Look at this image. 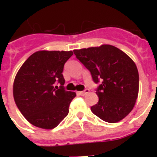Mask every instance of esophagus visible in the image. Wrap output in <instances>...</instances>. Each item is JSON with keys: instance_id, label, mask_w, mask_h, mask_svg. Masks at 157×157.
I'll return each mask as SVG.
<instances>
[{"instance_id": "34e87169", "label": "esophagus", "mask_w": 157, "mask_h": 157, "mask_svg": "<svg viewBox=\"0 0 157 157\" xmlns=\"http://www.w3.org/2000/svg\"><path fill=\"white\" fill-rule=\"evenodd\" d=\"M90 92V90H89L88 89H86L85 90H83V91H80V92H78V94H80L81 96H85L86 94H87L88 93Z\"/></svg>"}]
</instances>
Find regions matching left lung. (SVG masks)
Returning a JSON list of instances; mask_svg holds the SVG:
<instances>
[{
    "mask_svg": "<svg viewBox=\"0 0 157 157\" xmlns=\"http://www.w3.org/2000/svg\"><path fill=\"white\" fill-rule=\"evenodd\" d=\"M90 71L96 89L98 104L91 107L94 115L108 123H116L131 112L138 98L139 75L135 63L115 46L103 45L74 50Z\"/></svg>",
    "mask_w": 157,
    "mask_h": 157,
    "instance_id": "1",
    "label": "left lung"
}]
</instances>
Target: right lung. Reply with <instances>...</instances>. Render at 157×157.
<instances>
[{
	"mask_svg": "<svg viewBox=\"0 0 157 157\" xmlns=\"http://www.w3.org/2000/svg\"><path fill=\"white\" fill-rule=\"evenodd\" d=\"M71 51H38L24 62L16 76L14 100L23 116L40 128L52 129L67 116L75 92L64 90L62 72ZM58 83L61 86H56Z\"/></svg>",
	"mask_w": 157,
	"mask_h": 157,
	"instance_id": "right-lung-1",
	"label": "right lung"
}]
</instances>
